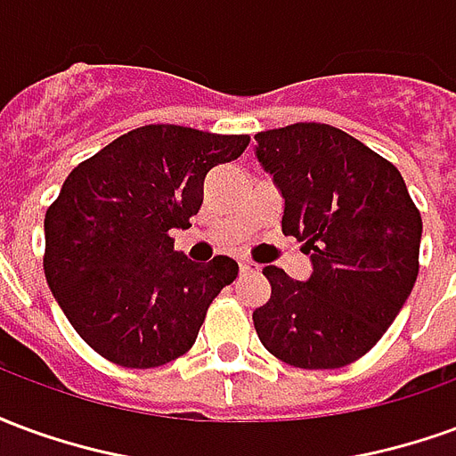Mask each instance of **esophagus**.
Listing matches in <instances>:
<instances>
[{"label":"esophagus","instance_id":"obj_1","mask_svg":"<svg viewBox=\"0 0 456 456\" xmlns=\"http://www.w3.org/2000/svg\"><path fill=\"white\" fill-rule=\"evenodd\" d=\"M239 271H241V276H248V273H258L261 266H258V264H251V261H241V264H239Z\"/></svg>","mask_w":456,"mask_h":456}]
</instances>
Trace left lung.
Listing matches in <instances>:
<instances>
[{
    "label": "left lung",
    "instance_id": "obj_1",
    "mask_svg": "<svg viewBox=\"0 0 456 456\" xmlns=\"http://www.w3.org/2000/svg\"><path fill=\"white\" fill-rule=\"evenodd\" d=\"M283 195V234L305 241L313 273L266 266L261 344L297 369H339L379 342L418 278L422 219L398 168L330 124L300 121L254 136Z\"/></svg>",
    "mask_w": 456,
    "mask_h": 456
}]
</instances>
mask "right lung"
<instances>
[{
  "label": "right lung",
  "mask_w": 456,
  "mask_h": 456,
  "mask_svg": "<svg viewBox=\"0 0 456 456\" xmlns=\"http://www.w3.org/2000/svg\"><path fill=\"white\" fill-rule=\"evenodd\" d=\"M247 146V134L149 124L65 178L45 212V281L75 332L104 359L153 369L195 344L209 303L239 266L229 256L192 264L173 251L168 232L190 227L209 170Z\"/></svg>",
  "instance_id": "add662e5"
}]
</instances>
